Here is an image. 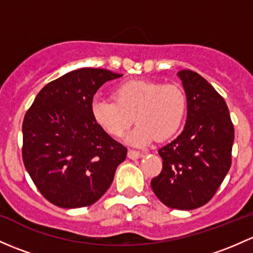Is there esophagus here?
I'll use <instances>...</instances> for the list:
<instances>
[{
    "mask_svg": "<svg viewBox=\"0 0 253 253\" xmlns=\"http://www.w3.org/2000/svg\"><path fill=\"white\" fill-rule=\"evenodd\" d=\"M127 156H128L129 159H132V160H135V159L142 158L143 153H140V151H137V150H128V153H127Z\"/></svg>",
    "mask_w": 253,
    "mask_h": 253,
    "instance_id": "obj_1",
    "label": "esophagus"
}]
</instances>
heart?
Wrapping results in <instances>:
<instances>
[{"label": "heart", "instance_id": "obj_1", "mask_svg": "<svg viewBox=\"0 0 253 253\" xmlns=\"http://www.w3.org/2000/svg\"><path fill=\"white\" fill-rule=\"evenodd\" d=\"M114 99L95 95L91 102L93 120L111 137L120 138L134 120L138 122L127 140L135 147L155 138L167 140L179 131L187 116L188 98L174 84L158 81H128L114 89Z\"/></svg>", "mask_w": 253, "mask_h": 253}]
</instances>
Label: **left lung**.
<instances>
[{
  "instance_id": "8db88e82",
  "label": "left lung",
  "mask_w": 253,
  "mask_h": 253,
  "mask_svg": "<svg viewBox=\"0 0 253 253\" xmlns=\"http://www.w3.org/2000/svg\"><path fill=\"white\" fill-rule=\"evenodd\" d=\"M188 98L183 132L159 149L162 171L151 188L171 209L194 210L209 203L232 165L234 126L225 100L203 76L177 74Z\"/></svg>"
}]
</instances>
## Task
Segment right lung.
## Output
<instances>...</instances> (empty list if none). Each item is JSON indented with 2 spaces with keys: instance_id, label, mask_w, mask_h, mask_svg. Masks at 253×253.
Masks as SVG:
<instances>
[{
  "instance_id": "right-lung-1",
  "label": "right lung",
  "mask_w": 253,
  "mask_h": 253,
  "mask_svg": "<svg viewBox=\"0 0 253 253\" xmlns=\"http://www.w3.org/2000/svg\"><path fill=\"white\" fill-rule=\"evenodd\" d=\"M106 69L81 68L47 84L23 121V161L40 193L55 206L93 205L111 185L127 149L91 114L93 95L121 78Z\"/></svg>"
}]
</instances>
